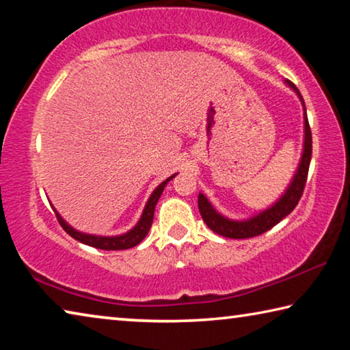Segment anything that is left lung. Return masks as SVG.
<instances>
[{
	"label": "left lung",
	"instance_id": "8db88e82",
	"mask_svg": "<svg viewBox=\"0 0 350 350\" xmlns=\"http://www.w3.org/2000/svg\"><path fill=\"white\" fill-rule=\"evenodd\" d=\"M286 83L296 94H298V97L304 108V148H303V156H301L298 170H296L293 180L286 189V193H284L273 205L269 206L267 210L258 213L256 216L245 219V221H233V219L222 216L221 213H217L215 210V206L210 204V200L206 199L202 193H199L198 205H199L200 216H202L205 224L208 225L213 232L224 236V238L247 239V238H253V236H259L265 232H269L270 228H273L278 222H281L284 217L295 210V206L298 205L301 196H303L306 180H307V173H309V165L312 159V133H310L309 120H307L303 96H301L298 88H296L292 81L287 80Z\"/></svg>",
	"mask_w": 350,
	"mask_h": 350
}]
</instances>
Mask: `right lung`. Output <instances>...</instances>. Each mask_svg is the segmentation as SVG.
<instances>
[{"mask_svg":"<svg viewBox=\"0 0 350 350\" xmlns=\"http://www.w3.org/2000/svg\"><path fill=\"white\" fill-rule=\"evenodd\" d=\"M174 176L176 174L168 177L167 180H163L161 185L154 189L150 199H148L146 205H145L144 213H142L140 221L135 224V227L133 230H129V232L125 233V234H120V236H96V234L81 233V232H77L75 228L70 227L68 222H64V219L60 215H58L57 210H55V216H57L58 222H60L64 232H66L69 236H72V238L77 239L79 242H83V244L100 248V250H126V248L135 247L145 239V236L148 234V232H150V228H151L154 210H156L157 200H159V198L162 196V191H163L165 185H167V183L171 179H173Z\"/></svg>","mask_w":350,"mask_h":350,"instance_id":"right-lung-1","label":"right lung"}]
</instances>
